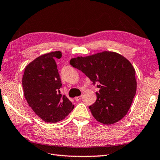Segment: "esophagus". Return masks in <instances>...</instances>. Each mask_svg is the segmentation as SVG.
<instances>
[{"label": "esophagus", "instance_id": "1", "mask_svg": "<svg viewBox=\"0 0 160 160\" xmlns=\"http://www.w3.org/2000/svg\"><path fill=\"white\" fill-rule=\"evenodd\" d=\"M81 97H82V96H81V95L79 96V97H77L74 98V100H75L76 101H79L80 99L81 98Z\"/></svg>", "mask_w": 160, "mask_h": 160}]
</instances>
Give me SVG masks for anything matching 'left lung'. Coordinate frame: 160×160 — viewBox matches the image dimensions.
I'll use <instances>...</instances> for the list:
<instances>
[{"label":"left lung","mask_w":160,"mask_h":160,"mask_svg":"<svg viewBox=\"0 0 160 160\" xmlns=\"http://www.w3.org/2000/svg\"><path fill=\"white\" fill-rule=\"evenodd\" d=\"M70 65L97 84V101L89 108L97 121L112 125L128 112L136 95V71L128 59L115 52L103 51L88 57H77Z\"/></svg>","instance_id":"obj_1"}]
</instances>
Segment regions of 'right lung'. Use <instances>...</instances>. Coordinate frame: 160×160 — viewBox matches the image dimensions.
Wrapping results in <instances>:
<instances>
[{
	"label": "right lung",
	"instance_id": "obj_1",
	"mask_svg": "<svg viewBox=\"0 0 160 160\" xmlns=\"http://www.w3.org/2000/svg\"><path fill=\"white\" fill-rule=\"evenodd\" d=\"M61 58L59 51L38 57L26 66L22 77L24 95L28 104L47 122L63 120L74 107L60 93L62 84L55 59Z\"/></svg>",
	"mask_w": 160,
	"mask_h": 160
}]
</instances>
